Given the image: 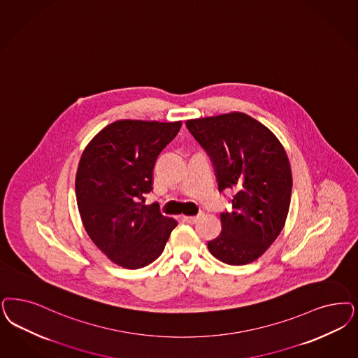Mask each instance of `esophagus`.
<instances>
[{
  "label": "esophagus",
  "instance_id": "34e87169",
  "mask_svg": "<svg viewBox=\"0 0 358 358\" xmlns=\"http://www.w3.org/2000/svg\"><path fill=\"white\" fill-rule=\"evenodd\" d=\"M197 220L198 217H186V215L182 217V221L186 223H190V224L197 222Z\"/></svg>",
  "mask_w": 358,
  "mask_h": 358
}]
</instances>
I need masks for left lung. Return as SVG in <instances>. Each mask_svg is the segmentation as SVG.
<instances>
[{
	"label": "left lung",
	"mask_w": 358,
	"mask_h": 358,
	"mask_svg": "<svg viewBox=\"0 0 358 358\" xmlns=\"http://www.w3.org/2000/svg\"><path fill=\"white\" fill-rule=\"evenodd\" d=\"M213 161L220 192L234 190L233 210L221 214L222 231L208 243L231 266L258 259L283 230L292 192L288 156L271 131L242 112L186 122Z\"/></svg>",
	"instance_id": "obj_1"
}]
</instances>
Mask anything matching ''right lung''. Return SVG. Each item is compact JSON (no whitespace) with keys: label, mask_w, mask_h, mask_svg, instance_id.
Here are the masks:
<instances>
[{"label":"right lung","mask_w":358,"mask_h":358,"mask_svg":"<svg viewBox=\"0 0 358 358\" xmlns=\"http://www.w3.org/2000/svg\"><path fill=\"white\" fill-rule=\"evenodd\" d=\"M181 122L117 120L103 128L82 153L75 194L91 241L113 263L141 268L164 251L177 221L145 205L153 168Z\"/></svg>","instance_id":"1"}]
</instances>
